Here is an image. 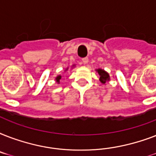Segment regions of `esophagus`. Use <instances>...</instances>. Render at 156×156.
<instances>
[{"label":"esophagus","mask_w":156,"mask_h":156,"mask_svg":"<svg viewBox=\"0 0 156 156\" xmlns=\"http://www.w3.org/2000/svg\"><path fill=\"white\" fill-rule=\"evenodd\" d=\"M82 61H83V63L84 64V65H86V64L88 63V61H89V60H88L87 57H84V58L82 59Z\"/></svg>","instance_id":"esophagus-1"}]
</instances>
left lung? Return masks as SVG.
I'll return each instance as SVG.
<instances>
[{"mask_svg":"<svg viewBox=\"0 0 156 156\" xmlns=\"http://www.w3.org/2000/svg\"><path fill=\"white\" fill-rule=\"evenodd\" d=\"M96 72H98L99 75H100V81L101 83L104 84L107 81H109L110 77H109V74L107 73L106 71H104V69H96Z\"/></svg>","mask_w":156,"mask_h":156,"instance_id":"left-lung-1","label":"left lung"}]
</instances>
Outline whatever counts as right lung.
<instances>
[{"mask_svg":"<svg viewBox=\"0 0 156 156\" xmlns=\"http://www.w3.org/2000/svg\"><path fill=\"white\" fill-rule=\"evenodd\" d=\"M61 75H58V76H57V77H56V83H60V79H61Z\"/></svg>","mask_w":156,"mask_h":156,"instance_id":"1","label":"right lung"}]
</instances>
